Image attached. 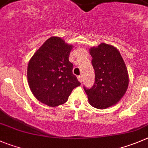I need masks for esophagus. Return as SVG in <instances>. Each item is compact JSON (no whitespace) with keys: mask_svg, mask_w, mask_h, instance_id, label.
I'll use <instances>...</instances> for the list:
<instances>
[{"mask_svg":"<svg viewBox=\"0 0 148 148\" xmlns=\"http://www.w3.org/2000/svg\"><path fill=\"white\" fill-rule=\"evenodd\" d=\"M78 81H79V82H82V81H83V78H82V76H81V75H79V76H78Z\"/></svg>","mask_w":148,"mask_h":148,"instance_id":"34e87169","label":"esophagus"}]
</instances>
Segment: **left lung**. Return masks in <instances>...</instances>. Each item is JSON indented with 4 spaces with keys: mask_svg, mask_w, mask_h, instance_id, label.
I'll use <instances>...</instances> for the list:
<instances>
[{
    "mask_svg": "<svg viewBox=\"0 0 148 148\" xmlns=\"http://www.w3.org/2000/svg\"><path fill=\"white\" fill-rule=\"evenodd\" d=\"M95 73V82L91 88L84 87L88 102L97 109H106L115 105L126 93L129 83L126 64L115 46L102 43L91 47Z\"/></svg>",
    "mask_w": 148,
    "mask_h": 148,
    "instance_id": "8db88e82",
    "label": "left lung"
}]
</instances>
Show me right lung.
I'll return each mask as SVG.
<instances>
[{
	"mask_svg": "<svg viewBox=\"0 0 148 148\" xmlns=\"http://www.w3.org/2000/svg\"><path fill=\"white\" fill-rule=\"evenodd\" d=\"M73 45L53 36L35 52L27 66V81L35 97L49 107L65 103L73 89L81 85L69 61Z\"/></svg>",
	"mask_w": 148,
	"mask_h": 148,
	"instance_id": "obj_1",
	"label": "right lung"
}]
</instances>
